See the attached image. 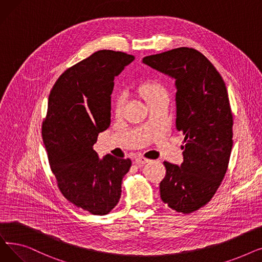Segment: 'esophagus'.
Segmentation results:
<instances>
[{
  "label": "esophagus",
  "mask_w": 262,
  "mask_h": 262,
  "mask_svg": "<svg viewBox=\"0 0 262 262\" xmlns=\"http://www.w3.org/2000/svg\"><path fill=\"white\" fill-rule=\"evenodd\" d=\"M149 161H150L149 159L144 158V157H142V156H138V157H136V159H135V162H136L137 164H145V163H147V162H149Z\"/></svg>",
  "instance_id": "obj_1"
}]
</instances>
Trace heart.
Returning <instances> with one entry per match:
<instances>
[{
  "label": "heart",
  "instance_id": "obj_1",
  "mask_svg": "<svg viewBox=\"0 0 262 262\" xmlns=\"http://www.w3.org/2000/svg\"><path fill=\"white\" fill-rule=\"evenodd\" d=\"M140 91L146 101L154 98V96H156V95L161 94V93H166L164 92L163 88L159 84H157V82H146V84L141 86ZM123 105H124L123 95L117 96V99L114 103V112L117 116H120L122 114Z\"/></svg>",
  "mask_w": 262,
  "mask_h": 262
}]
</instances>
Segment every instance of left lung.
I'll return each mask as SVG.
<instances>
[{"mask_svg":"<svg viewBox=\"0 0 262 262\" xmlns=\"http://www.w3.org/2000/svg\"><path fill=\"white\" fill-rule=\"evenodd\" d=\"M143 63L175 79L176 128L185 136L184 162L164 161L160 198L177 212L207 204L225 176L232 147V114L225 82L213 64L191 48L143 58Z\"/></svg>","mask_w":262,"mask_h":262,"instance_id":"left-lung-1","label":"left lung"}]
</instances>
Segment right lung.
Segmentation results:
<instances>
[{
	"label": "right lung",
	"mask_w": 262,
	"mask_h": 262,
	"mask_svg": "<svg viewBox=\"0 0 262 262\" xmlns=\"http://www.w3.org/2000/svg\"><path fill=\"white\" fill-rule=\"evenodd\" d=\"M134 59L123 52H95L67 69L49 96L42 139L51 170L62 195L95 215L116 207L132 166L110 154L101 159L92 146L110 125L115 77Z\"/></svg>",
	"instance_id": "right-lung-1"
}]
</instances>
